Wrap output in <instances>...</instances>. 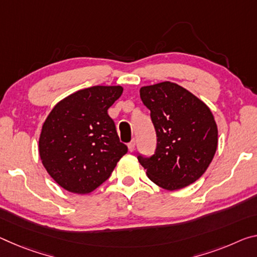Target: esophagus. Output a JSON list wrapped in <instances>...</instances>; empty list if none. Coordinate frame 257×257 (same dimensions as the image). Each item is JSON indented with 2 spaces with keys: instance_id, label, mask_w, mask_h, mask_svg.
Returning <instances> with one entry per match:
<instances>
[{
  "instance_id": "1",
  "label": "esophagus",
  "mask_w": 257,
  "mask_h": 257,
  "mask_svg": "<svg viewBox=\"0 0 257 257\" xmlns=\"http://www.w3.org/2000/svg\"><path fill=\"white\" fill-rule=\"evenodd\" d=\"M135 146H136V142H135V140H133L132 142H130V143H128V149H129L130 152H133V151L135 150Z\"/></svg>"
}]
</instances>
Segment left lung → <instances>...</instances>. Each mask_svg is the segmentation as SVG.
I'll return each mask as SVG.
<instances>
[{"mask_svg": "<svg viewBox=\"0 0 257 257\" xmlns=\"http://www.w3.org/2000/svg\"><path fill=\"white\" fill-rule=\"evenodd\" d=\"M141 99L151 111L157 133L156 153L138 156L146 175L168 191L192 184L206 172L217 149V124L202 100L176 83L142 87Z\"/></svg>", "mask_w": 257, "mask_h": 257, "instance_id": "obj_1", "label": "left lung"}]
</instances>
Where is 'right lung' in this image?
I'll list each match as a JSON object with an SVG mask.
<instances>
[{"mask_svg": "<svg viewBox=\"0 0 257 257\" xmlns=\"http://www.w3.org/2000/svg\"><path fill=\"white\" fill-rule=\"evenodd\" d=\"M120 85H95L55 105L41 130L39 153L48 174L68 192L87 194L111 176L128 152L107 109Z\"/></svg>", "mask_w": 257, "mask_h": 257, "instance_id": "obj_1", "label": "right lung"}]
</instances>
